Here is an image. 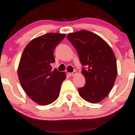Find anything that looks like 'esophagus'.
<instances>
[{
    "mask_svg": "<svg viewBox=\"0 0 135 135\" xmlns=\"http://www.w3.org/2000/svg\"><path fill=\"white\" fill-rule=\"evenodd\" d=\"M76 74V72L75 71H74L73 72H70V73H69V75H70V76H73V75H74Z\"/></svg>",
    "mask_w": 135,
    "mask_h": 135,
    "instance_id": "1",
    "label": "esophagus"
}]
</instances>
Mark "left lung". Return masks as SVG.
<instances>
[{
  "label": "left lung",
  "mask_w": 135,
  "mask_h": 135,
  "mask_svg": "<svg viewBox=\"0 0 135 135\" xmlns=\"http://www.w3.org/2000/svg\"><path fill=\"white\" fill-rule=\"evenodd\" d=\"M67 39L79 54L84 86L78 88L80 96L90 103L103 100L112 90L117 74L116 58L103 38L86 30L70 33Z\"/></svg>",
  "instance_id": "left-lung-1"
}]
</instances>
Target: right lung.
<instances>
[{
    "label": "right lung",
    "instance_id": "right-lung-1",
    "mask_svg": "<svg viewBox=\"0 0 135 135\" xmlns=\"http://www.w3.org/2000/svg\"><path fill=\"white\" fill-rule=\"evenodd\" d=\"M66 35L47 33L38 37L26 46L20 59L18 76L23 90L40 105L52 103L58 97L64 72L52 70L54 51Z\"/></svg>",
    "mask_w": 135,
    "mask_h": 135
}]
</instances>
